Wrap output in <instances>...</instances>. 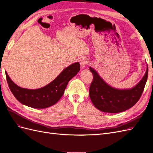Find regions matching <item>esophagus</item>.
Segmentation results:
<instances>
[{
    "label": "esophagus",
    "mask_w": 153,
    "mask_h": 153,
    "mask_svg": "<svg viewBox=\"0 0 153 153\" xmlns=\"http://www.w3.org/2000/svg\"><path fill=\"white\" fill-rule=\"evenodd\" d=\"M79 62L80 64V66L82 67V68H84L87 64L89 63V61H88V60L85 58H81L79 61Z\"/></svg>",
    "instance_id": "esophagus-1"
}]
</instances>
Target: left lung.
Returning <instances> with one entry per match:
<instances>
[{
	"mask_svg": "<svg viewBox=\"0 0 153 153\" xmlns=\"http://www.w3.org/2000/svg\"><path fill=\"white\" fill-rule=\"evenodd\" d=\"M93 80L89 96L95 107L103 112L119 113L130 108L140 99L147 80L148 67L144 76L131 89H119L106 83L95 69L89 67Z\"/></svg>",
	"mask_w": 153,
	"mask_h": 153,
	"instance_id": "8db88e82",
	"label": "left lung"
}]
</instances>
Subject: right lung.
I'll return each mask as SVG.
<instances>
[{
  "instance_id": "add662e5",
  "label": "right lung",
  "mask_w": 153,
  "mask_h": 153,
  "mask_svg": "<svg viewBox=\"0 0 153 153\" xmlns=\"http://www.w3.org/2000/svg\"><path fill=\"white\" fill-rule=\"evenodd\" d=\"M79 62L66 68L50 84L36 89L20 87L14 83L6 72L9 87L16 99L23 105L34 108H46L56 103L62 96L69 81L79 72Z\"/></svg>"
}]
</instances>
